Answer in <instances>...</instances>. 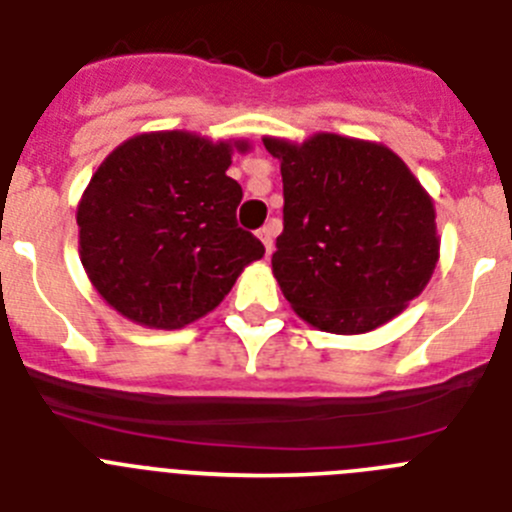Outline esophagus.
Masks as SVG:
<instances>
[{"label":"esophagus","mask_w":512,"mask_h":512,"mask_svg":"<svg viewBox=\"0 0 512 512\" xmlns=\"http://www.w3.org/2000/svg\"><path fill=\"white\" fill-rule=\"evenodd\" d=\"M257 237H260L262 247H265V252L270 255L273 252V237H275V224H267V227H262L260 232H257Z\"/></svg>","instance_id":"34e87169"}]
</instances>
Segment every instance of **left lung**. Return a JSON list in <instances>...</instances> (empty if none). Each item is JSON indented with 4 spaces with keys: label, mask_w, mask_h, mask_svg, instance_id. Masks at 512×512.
I'll use <instances>...</instances> for the list:
<instances>
[{
    "label": "left lung",
    "mask_w": 512,
    "mask_h": 512,
    "mask_svg": "<svg viewBox=\"0 0 512 512\" xmlns=\"http://www.w3.org/2000/svg\"><path fill=\"white\" fill-rule=\"evenodd\" d=\"M262 142L283 176L273 275L290 308L331 334L395 319L439 262L434 199L411 168L380 142L334 132Z\"/></svg>",
    "instance_id": "8db88e82"
}]
</instances>
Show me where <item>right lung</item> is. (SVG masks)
Wrapping results in <instances>:
<instances>
[{
    "mask_svg": "<svg viewBox=\"0 0 512 512\" xmlns=\"http://www.w3.org/2000/svg\"><path fill=\"white\" fill-rule=\"evenodd\" d=\"M247 140L142 132L104 158L78 201V255L91 285L124 319L181 329L224 301L265 255L237 227L242 186L227 176Z\"/></svg>",
    "mask_w": 512,
    "mask_h": 512,
    "instance_id": "add662e5",
    "label": "right lung"
}]
</instances>
